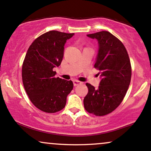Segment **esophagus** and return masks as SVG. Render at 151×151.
<instances>
[{"label": "esophagus", "mask_w": 151, "mask_h": 151, "mask_svg": "<svg viewBox=\"0 0 151 151\" xmlns=\"http://www.w3.org/2000/svg\"><path fill=\"white\" fill-rule=\"evenodd\" d=\"M81 83H82V82H81L79 81H73V85L75 86H78V85H81Z\"/></svg>", "instance_id": "1"}]
</instances>
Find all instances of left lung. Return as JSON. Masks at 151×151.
Masks as SVG:
<instances>
[{"instance_id":"left-lung-1","label":"left lung","mask_w":151,"mask_h":151,"mask_svg":"<svg viewBox=\"0 0 151 151\" xmlns=\"http://www.w3.org/2000/svg\"><path fill=\"white\" fill-rule=\"evenodd\" d=\"M87 36L98 40L99 50L94 68L102 79L98 88L86 83L88 93L84 98V108L89 113L103 116L123 101L131 79V65L124 45L111 33L100 31Z\"/></svg>"}]
</instances>
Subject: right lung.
<instances>
[{
	"instance_id": "add662e5",
	"label": "right lung",
	"mask_w": 151,
	"mask_h": 151,
	"mask_svg": "<svg viewBox=\"0 0 151 151\" xmlns=\"http://www.w3.org/2000/svg\"><path fill=\"white\" fill-rule=\"evenodd\" d=\"M74 33L50 30L38 37L28 49L22 65V80L32 103L40 111L53 113L66 104L73 88L72 81L55 78L53 71L63 57L64 45Z\"/></svg>"
}]
</instances>
